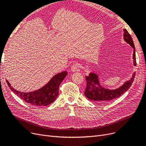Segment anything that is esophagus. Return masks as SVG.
I'll use <instances>...</instances> for the list:
<instances>
[{
    "label": "esophagus",
    "mask_w": 146,
    "mask_h": 146,
    "mask_svg": "<svg viewBox=\"0 0 146 146\" xmlns=\"http://www.w3.org/2000/svg\"><path fill=\"white\" fill-rule=\"evenodd\" d=\"M71 70L73 72L79 71V64L78 63H76L73 64L71 67Z\"/></svg>",
    "instance_id": "1"
}]
</instances>
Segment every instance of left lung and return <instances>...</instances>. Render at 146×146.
Returning a JSON list of instances; mask_svg holds the SVG:
<instances>
[{
  "label": "left lung",
  "mask_w": 146,
  "mask_h": 146,
  "mask_svg": "<svg viewBox=\"0 0 146 146\" xmlns=\"http://www.w3.org/2000/svg\"><path fill=\"white\" fill-rule=\"evenodd\" d=\"M124 41L131 45L134 49L133 59L134 65L136 66L135 51L132 37L128 33L127 29H124ZM135 76V73L134 72L133 74L131 79L125 82L122 86L115 90H110L102 87L99 83L98 76L94 73H90L88 76H86L87 83L86 88L84 94L90 100L102 104L107 103L114 99L119 97L127 91L131 86Z\"/></svg>",
  "instance_id": "obj_1"
}]
</instances>
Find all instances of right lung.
Wrapping results in <instances>:
<instances>
[{"instance_id": "right-lung-1", "label": "right lung", "mask_w": 146, "mask_h": 146, "mask_svg": "<svg viewBox=\"0 0 146 146\" xmlns=\"http://www.w3.org/2000/svg\"><path fill=\"white\" fill-rule=\"evenodd\" d=\"M67 74L66 71L59 73L53 76L48 83L41 89L28 93L15 90L11 86L7 80H6L11 90L23 101L34 106H43L48 105L56 100L58 95L59 86Z\"/></svg>"}]
</instances>
